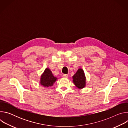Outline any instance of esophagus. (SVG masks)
Here are the masks:
<instances>
[{
    "label": "esophagus",
    "instance_id": "1",
    "mask_svg": "<svg viewBox=\"0 0 128 128\" xmlns=\"http://www.w3.org/2000/svg\"><path fill=\"white\" fill-rule=\"evenodd\" d=\"M63 77H64V78H68V75L67 74H64L63 75Z\"/></svg>",
    "mask_w": 128,
    "mask_h": 128
}]
</instances>
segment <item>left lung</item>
<instances>
[{
    "label": "left lung",
    "instance_id": "8db88e82",
    "mask_svg": "<svg viewBox=\"0 0 128 128\" xmlns=\"http://www.w3.org/2000/svg\"><path fill=\"white\" fill-rule=\"evenodd\" d=\"M73 82L78 88H84L86 86V77L84 70L78 69L76 74L73 76Z\"/></svg>",
    "mask_w": 128,
    "mask_h": 128
}]
</instances>
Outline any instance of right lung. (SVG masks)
Instances as JSON below:
<instances>
[{
    "label": "right lung",
    "mask_w": 128,
    "mask_h": 128,
    "mask_svg": "<svg viewBox=\"0 0 128 128\" xmlns=\"http://www.w3.org/2000/svg\"><path fill=\"white\" fill-rule=\"evenodd\" d=\"M57 80V78L52 75L51 71L48 68H46L41 76L40 83L44 87L50 86Z\"/></svg>",
    "instance_id": "right-lung-1"
}]
</instances>
